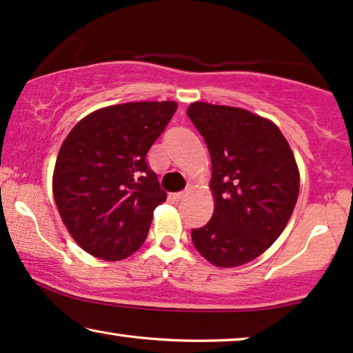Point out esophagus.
<instances>
[{"label": "esophagus", "mask_w": 353, "mask_h": 353, "mask_svg": "<svg viewBox=\"0 0 353 353\" xmlns=\"http://www.w3.org/2000/svg\"><path fill=\"white\" fill-rule=\"evenodd\" d=\"M185 195H187V192H176V194H174L172 196H174V200H177V201H179V200L184 199Z\"/></svg>", "instance_id": "esophagus-1"}]
</instances>
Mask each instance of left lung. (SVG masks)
<instances>
[{
	"label": "left lung",
	"instance_id": "1",
	"mask_svg": "<svg viewBox=\"0 0 353 353\" xmlns=\"http://www.w3.org/2000/svg\"><path fill=\"white\" fill-rule=\"evenodd\" d=\"M187 116L208 147L214 196V213L192 229V242L214 266L245 265L292 216L300 187L294 153L274 122L242 108L196 101Z\"/></svg>",
	"mask_w": 353,
	"mask_h": 353
}]
</instances>
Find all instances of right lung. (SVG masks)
<instances>
[{"label":"right lung","mask_w":353,"mask_h":353,"mask_svg":"<svg viewBox=\"0 0 353 353\" xmlns=\"http://www.w3.org/2000/svg\"><path fill=\"white\" fill-rule=\"evenodd\" d=\"M176 110L174 101L101 108L79 121L61 145L54 201L87 253L119 261L142 247L153 210L166 200L147 153Z\"/></svg>","instance_id":"obj_1"}]
</instances>
